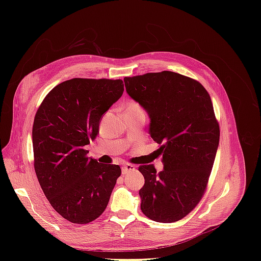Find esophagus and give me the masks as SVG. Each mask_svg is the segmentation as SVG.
I'll return each mask as SVG.
<instances>
[{"label": "esophagus", "instance_id": "1", "mask_svg": "<svg viewBox=\"0 0 261 261\" xmlns=\"http://www.w3.org/2000/svg\"><path fill=\"white\" fill-rule=\"evenodd\" d=\"M135 170V167L132 164H125L122 167V174H126V173H128L130 171H134Z\"/></svg>", "mask_w": 261, "mask_h": 261}]
</instances>
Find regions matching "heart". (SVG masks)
Returning a JSON list of instances; mask_svg holds the SVG:
<instances>
[{
	"instance_id": "obj_1",
	"label": "heart",
	"mask_w": 261,
	"mask_h": 261,
	"mask_svg": "<svg viewBox=\"0 0 261 261\" xmlns=\"http://www.w3.org/2000/svg\"><path fill=\"white\" fill-rule=\"evenodd\" d=\"M126 111L127 112H143V109L135 101H130L126 106Z\"/></svg>"
}]
</instances>
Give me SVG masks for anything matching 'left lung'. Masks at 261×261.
Here are the masks:
<instances>
[{
	"instance_id": "1",
	"label": "left lung",
	"mask_w": 261,
	"mask_h": 261,
	"mask_svg": "<svg viewBox=\"0 0 261 261\" xmlns=\"http://www.w3.org/2000/svg\"><path fill=\"white\" fill-rule=\"evenodd\" d=\"M124 83L148 113L150 137L161 145L163 170L138 169L145 177L140 209L155 222H176L201 199L217 154L220 128L210 96L200 83L169 70Z\"/></svg>"
}]
</instances>
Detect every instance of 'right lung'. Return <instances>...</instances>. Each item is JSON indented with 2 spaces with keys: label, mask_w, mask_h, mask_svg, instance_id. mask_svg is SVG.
I'll return each mask as SVG.
<instances>
[{
  "label": "right lung",
  "mask_w": 261,
  "mask_h": 261,
  "mask_svg": "<svg viewBox=\"0 0 261 261\" xmlns=\"http://www.w3.org/2000/svg\"><path fill=\"white\" fill-rule=\"evenodd\" d=\"M121 80L73 78L55 86L35 116V171L51 206L73 223L102 215L121 175L115 164L87 156L102 116L122 97Z\"/></svg>",
  "instance_id": "add662e5"
}]
</instances>
